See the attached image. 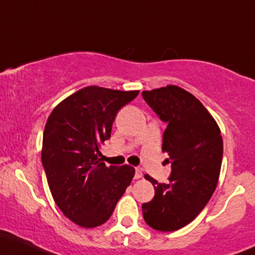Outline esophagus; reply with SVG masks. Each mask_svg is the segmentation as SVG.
Returning <instances> with one entry per match:
<instances>
[{
    "label": "esophagus",
    "instance_id": "obj_1",
    "mask_svg": "<svg viewBox=\"0 0 255 255\" xmlns=\"http://www.w3.org/2000/svg\"><path fill=\"white\" fill-rule=\"evenodd\" d=\"M134 177H135V179H140L142 177V172L140 168H135V175Z\"/></svg>",
    "mask_w": 255,
    "mask_h": 255
}]
</instances>
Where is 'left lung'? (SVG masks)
<instances>
[{"label": "left lung", "instance_id": "8db88e82", "mask_svg": "<svg viewBox=\"0 0 255 255\" xmlns=\"http://www.w3.org/2000/svg\"><path fill=\"white\" fill-rule=\"evenodd\" d=\"M142 98L167 123L162 151L172 173L167 184L150 175L155 196L142 205V217L158 231H175L200 214L211 200L223 159L219 126L202 103L178 86L142 92Z\"/></svg>", "mask_w": 255, "mask_h": 255}]
</instances>
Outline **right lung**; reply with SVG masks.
Returning <instances> with one entry per match:
<instances>
[{
  "instance_id": "obj_1",
  "label": "right lung",
  "mask_w": 255,
  "mask_h": 255,
  "mask_svg": "<svg viewBox=\"0 0 255 255\" xmlns=\"http://www.w3.org/2000/svg\"><path fill=\"white\" fill-rule=\"evenodd\" d=\"M139 91L89 86L59 103L43 132L42 164L55 203L82 228H97L113 214L134 177L133 167L105 166L100 145L110 139L120 109Z\"/></svg>"
}]
</instances>
